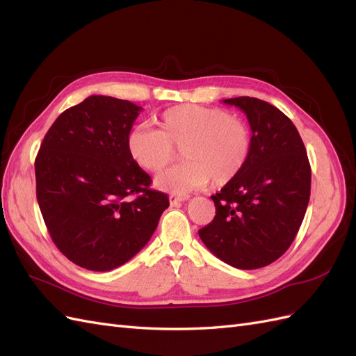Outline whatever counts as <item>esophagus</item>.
I'll list each match as a JSON object with an SVG mask.
<instances>
[{"label": "esophagus", "instance_id": "34e87169", "mask_svg": "<svg viewBox=\"0 0 356 356\" xmlns=\"http://www.w3.org/2000/svg\"><path fill=\"white\" fill-rule=\"evenodd\" d=\"M188 199H190L188 195H170V196H169V200H170L172 204L179 203V202H186V200H188Z\"/></svg>", "mask_w": 356, "mask_h": 356}]
</instances>
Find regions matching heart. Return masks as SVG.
<instances>
[{
	"mask_svg": "<svg viewBox=\"0 0 356 356\" xmlns=\"http://www.w3.org/2000/svg\"><path fill=\"white\" fill-rule=\"evenodd\" d=\"M126 148L138 168L160 172L181 149V165L160 174L156 188L187 195L209 184L224 186L241 174L251 153V132L239 117L213 106L181 104L157 118V129L134 127Z\"/></svg>",
	"mask_w": 356,
	"mask_h": 356,
	"instance_id": "heart-1",
	"label": "heart"
}]
</instances>
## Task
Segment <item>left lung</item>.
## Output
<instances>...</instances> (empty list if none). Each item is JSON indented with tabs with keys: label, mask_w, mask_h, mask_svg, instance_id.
Here are the masks:
<instances>
[{
	"label": "left lung",
	"mask_w": 356,
	"mask_h": 356,
	"mask_svg": "<svg viewBox=\"0 0 356 356\" xmlns=\"http://www.w3.org/2000/svg\"><path fill=\"white\" fill-rule=\"evenodd\" d=\"M246 114L251 153L241 174L211 199L212 222L199 230L220 260L242 270L276 261L303 222L310 197V165L293 122L266 101L224 99Z\"/></svg>",
	"instance_id": "8db88e82"
}]
</instances>
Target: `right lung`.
Wrapping results in <instances>:
<instances>
[{
  "mask_svg": "<svg viewBox=\"0 0 356 356\" xmlns=\"http://www.w3.org/2000/svg\"><path fill=\"white\" fill-rule=\"evenodd\" d=\"M143 106L92 95L63 111L46 134L35 159L37 200L47 230L68 260L108 272L136 255L169 207L149 190L126 138ZM138 194L132 202L125 197Z\"/></svg>",
  "mask_w": 356,
  "mask_h": 356,
  "instance_id": "add662e5",
  "label": "right lung"
}]
</instances>
